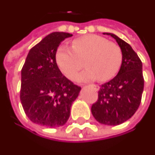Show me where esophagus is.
<instances>
[{
  "label": "esophagus",
  "instance_id": "34e87169",
  "mask_svg": "<svg viewBox=\"0 0 155 155\" xmlns=\"http://www.w3.org/2000/svg\"><path fill=\"white\" fill-rule=\"evenodd\" d=\"M91 86L95 91H99V89H100L99 85H91Z\"/></svg>",
  "mask_w": 155,
  "mask_h": 155
}]
</instances>
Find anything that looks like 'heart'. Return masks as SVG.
Instances as JSON below:
<instances>
[{
  "mask_svg": "<svg viewBox=\"0 0 155 155\" xmlns=\"http://www.w3.org/2000/svg\"><path fill=\"white\" fill-rule=\"evenodd\" d=\"M85 59L87 69L78 74L75 80L107 81L113 78L123 63L121 48L103 37L88 34L77 38L73 46L60 45L55 53V62L64 75L73 79Z\"/></svg>",
  "mask_w": 155,
  "mask_h": 155,
  "instance_id": "obj_1",
  "label": "heart"
}]
</instances>
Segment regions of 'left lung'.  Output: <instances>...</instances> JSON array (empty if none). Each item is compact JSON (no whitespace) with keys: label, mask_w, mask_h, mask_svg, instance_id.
Masks as SVG:
<instances>
[{"label":"left lung","mask_w":155,"mask_h":155,"mask_svg":"<svg viewBox=\"0 0 155 155\" xmlns=\"http://www.w3.org/2000/svg\"><path fill=\"white\" fill-rule=\"evenodd\" d=\"M123 52V63L115 77L101 85L98 99L91 107L93 117L106 125H119L133 117L143 91L142 61L129 44L112 33Z\"/></svg>","instance_id":"1"}]
</instances>
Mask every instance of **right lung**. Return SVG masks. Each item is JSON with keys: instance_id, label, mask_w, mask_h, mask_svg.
<instances>
[{"instance_id": "right-lung-1", "label": "right lung", "mask_w": 155, "mask_h": 155, "mask_svg": "<svg viewBox=\"0 0 155 155\" xmlns=\"http://www.w3.org/2000/svg\"><path fill=\"white\" fill-rule=\"evenodd\" d=\"M72 36L68 32L48 34L32 47L21 69L20 100L32 123L55 127L64 125L81 87L63 75L55 62L60 43Z\"/></svg>"}]
</instances>
